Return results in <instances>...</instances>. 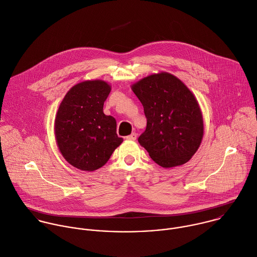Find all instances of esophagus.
<instances>
[{"label": "esophagus", "mask_w": 257, "mask_h": 257, "mask_svg": "<svg viewBox=\"0 0 257 257\" xmlns=\"http://www.w3.org/2000/svg\"><path fill=\"white\" fill-rule=\"evenodd\" d=\"M136 138H137V134L136 133H132V134L126 136L127 140H136Z\"/></svg>", "instance_id": "34e87169"}]
</instances>
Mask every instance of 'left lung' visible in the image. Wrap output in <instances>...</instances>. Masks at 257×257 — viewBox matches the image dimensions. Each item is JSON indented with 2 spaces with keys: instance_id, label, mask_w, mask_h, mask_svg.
Returning a JSON list of instances; mask_svg holds the SVG:
<instances>
[{
  "instance_id": "left-lung-1",
  "label": "left lung",
  "mask_w": 257,
  "mask_h": 257,
  "mask_svg": "<svg viewBox=\"0 0 257 257\" xmlns=\"http://www.w3.org/2000/svg\"><path fill=\"white\" fill-rule=\"evenodd\" d=\"M144 108L146 130L138 141L158 165L170 168L186 163L203 137L199 105L189 89L175 76L160 73L132 86Z\"/></svg>"
}]
</instances>
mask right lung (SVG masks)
<instances>
[{
  "label": "right lung",
  "instance_id": "add662e5",
  "mask_svg": "<svg viewBox=\"0 0 257 257\" xmlns=\"http://www.w3.org/2000/svg\"><path fill=\"white\" fill-rule=\"evenodd\" d=\"M110 91L104 81L82 82L69 90L58 109V147L63 157L80 170L102 167L123 142L116 133V120L103 112Z\"/></svg>",
  "mask_w": 257,
  "mask_h": 257
}]
</instances>
